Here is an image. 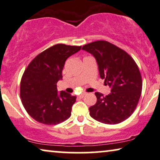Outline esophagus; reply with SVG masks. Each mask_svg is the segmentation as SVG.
Wrapping results in <instances>:
<instances>
[{
  "instance_id": "obj_1",
  "label": "esophagus",
  "mask_w": 160,
  "mask_h": 160,
  "mask_svg": "<svg viewBox=\"0 0 160 160\" xmlns=\"http://www.w3.org/2000/svg\"><path fill=\"white\" fill-rule=\"evenodd\" d=\"M87 93L86 92H82V93H81L80 95H78V98H82L83 97L85 96V95H86Z\"/></svg>"
}]
</instances>
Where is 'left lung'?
Wrapping results in <instances>:
<instances>
[{"label":"left lung","instance_id":"obj_1","mask_svg":"<svg viewBox=\"0 0 160 160\" xmlns=\"http://www.w3.org/2000/svg\"><path fill=\"white\" fill-rule=\"evenodd\" d=\"M82 49L95 57L100 77L111 88L106 96L95 92L97 102L89 108L90 116L106 124L125 121L133 113L142 93V76L135 61L124 50L106 41L91 42Z\"/></svg>","mask_w":160,"mask_h":160}]
</instances>
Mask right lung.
Masks as SVG:
<instances>
[{
  "label": "right lung",
  "instance_id": "add662e5",
  "mask_svg": "<svg viewBox=\"0 0 160 160\" xmlns=\"http://www.w3.org/2000/svg\"><path fill=\"white\" fill-rule=\"evenodd\" d=\"M80 47L63 44L44 50L31 62L21 80V102L31 117L47 125H56L71 116L76 96L57 92V83L62 79L66 59L80 51Z\"/></svg>",
  "mask_w": 160,
  "mask_h": 160
}]
</instances>
